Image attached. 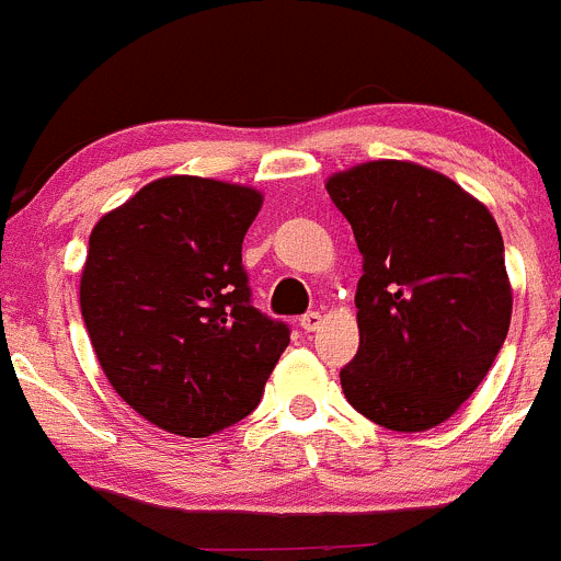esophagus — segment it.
Instances as JSON below:
<instances>
[{"label": "esophagus", "instance_id": "1", "mask_svg": "<svg viewBox=\"0 0 561 561\" xmlns=\"http://www.w3.org/2000/svg\"><path fill=\"white\" fill-rule=\"evenodd\" d=\"M299 327H302L305 332H316L321 327V313L319 310H308V313L299 316Z\"/></svg>", "mask_w": 561, "mask_h": 561}]
</instances>
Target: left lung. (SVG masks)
<instances>
[{
    "instance_id": "8db88e82",
    "label": "left lung",
    "mask_w": 561,
    "mask_h": 561,
    "mask_svg": "<svg viewBox=\"0 0 561 561\" xmlns=\"http://www.w3.org/2000/svg\"><path fill=\"white\" fill-rule=\"evenodd\" d=\"M327 193L363 253L346 401L390 431L434 428L507 337L513 294L496 220L450 176L401 160L341 171Z\"/></svg>"
}]
</instances>
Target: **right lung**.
<instances>
[{
  "mask_svg": "<svg viewBox=\"0 0 561 561\" xmlns=\"http://www.w3.org/2000/svg\"><path fill=\"white\" fill-rule=\"evenodd\" d=\"M262 193L202 176L149 182L103 215L81 316L105 379L169 434H218L256 409L288 324L253 308L242 240Z\"/></svg>",
  "mask_w": 561,
  "mask_h": 561,
  "instance_id": "add662e5",
  "label": "right lung"
}]
</instances>
